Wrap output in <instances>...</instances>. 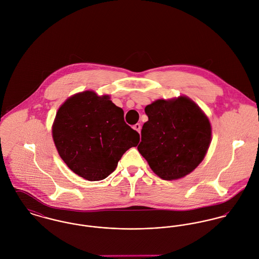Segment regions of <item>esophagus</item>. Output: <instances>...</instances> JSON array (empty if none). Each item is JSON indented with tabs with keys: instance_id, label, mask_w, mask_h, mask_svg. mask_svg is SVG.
<instances>
[{
	"instance_id": "obj_1",
	"label": "esophagus",
	"mask_w": 259,
	"mask_h": 259,
	"mask_svg": "<svg viewBox=\"0 0 259 259\" xmlns=\"http://www.w3.org/2000/svg\"><path fill=\"white\" fill-rule=\"evenodd\" d=\"M133 128H134V130H136L137 132H139V133H140V130H141V125H140L139 123L135 124V125L133 126Z\"/></svg>"
}]
</instances>
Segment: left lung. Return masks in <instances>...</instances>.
<instances>
[{"label": "left lung", "mask_w": 259, "mask_h": 259, "mask_svg": "<svg viewBox=\"0 0 259 259\" xmlns=\"http://www.w3.org/2000/svg\"><path fill=\"white\" fill-rule=\"evenodd\" d=\"M148 121L138 151L153 172L172 181L193 172L203 160L211 140L208 118L189 97L158 99L145 107Z\"/></svg>", "instance_id": "left-lung-1"}]
</instances>
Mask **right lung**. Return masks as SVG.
<instances>
[{
	"mask_svg": "<svg viewBox=\"0 0 259 259\" xmlns=\"http://www.w3.org/2000/svg\"><path fill=\"white\" fill-rule=\"evenodd\" d=\"M109 99L93 91L77 93L59 107L53 125L60 158L88 181L107 178L140 141L139 133L125 123L124 111Z\"/></svg>",
	"mask_w": 259,
	"mask_h": 259,
	"instance_id": "1",
	"label": "right lung"
}]
</instances>
